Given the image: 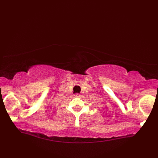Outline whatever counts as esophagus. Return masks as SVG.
<instances>
[{
    "label": "esophagus",
    "instance_id": "34e87169",
    "mask_svg": "<svg viewBox=\"0 0 158 158\" xmlns=\"http://www.w3.org/2000/svg\"><path fill=\"white\" fill-rule=\"evenodd\" d=\"M75 97H76V98H79V97H80V95L79 94H75Z\"/></svg>",
    "mask_w": 158,
    "mask_h": 158
}]
</instances>
